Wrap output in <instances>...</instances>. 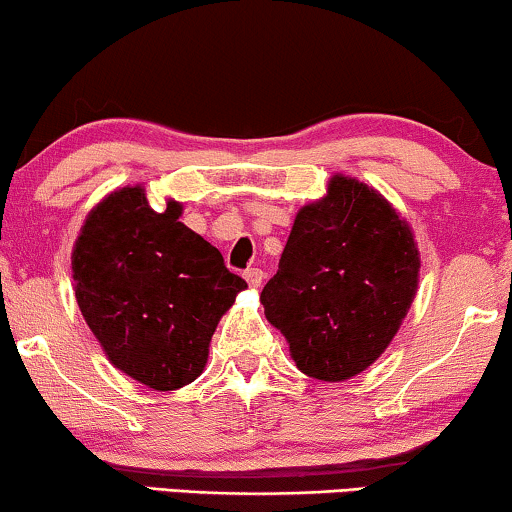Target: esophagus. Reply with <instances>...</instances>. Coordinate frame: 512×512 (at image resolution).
<instances>
[{
  "instance_id": "obj_1",
  "label": "esophagus",
  "mask_w": 512,
  "mask_h": 512,
  "mask_svg": "<svg viewBox=\"0 0 512 512\" xmlns=\"http://www.w3.org/2000/svg\"><path fill=\"white\" fill-rule=\"evenodd\" d=\"M244 279H247V284L251 286V289H258V286H261V282H263V270L249 268L247 272H244Z\"/></svg>"
}]
</instances>
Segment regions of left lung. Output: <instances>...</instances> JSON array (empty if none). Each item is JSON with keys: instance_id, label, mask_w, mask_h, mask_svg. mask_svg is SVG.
<instances>
[{"instance_id": "obj_1", "label": "left lung", "mask_w": 512, "mask_h": 512, "mask_svg": "<svg viewBox=\"0 0 512 512\" xmlns=\"http://www.w3.org/2000/svg\"><path fill=\"white\" fill-rule=\"evenodd\" d=\"M410 223L373 186L333 174L324 198L300 207L265 284V319L300 373L345 382L380 359L419 284Z\"/></svg>"}]
</instances>
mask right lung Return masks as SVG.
Masks as SVG:
<instances>
[{
	"mask_svg": "<svg viewBox=\"0 0 512 512\" xmlns=\"http://www.w3.org/2000/svg\"><path fill=\"white\" fill-rule=\"evenodd\" d=\"M181 212L177 200L156 212L142 184L116 188L90 209L72 249L88 328L111 366L153 391L200 377L216 326L247 289Z\"/></svg>",
	"mask_w": 512,
	"mask_h": 512,
	"instance_id": "add662e5",
	"label": "right lung"
}]
</instances>
